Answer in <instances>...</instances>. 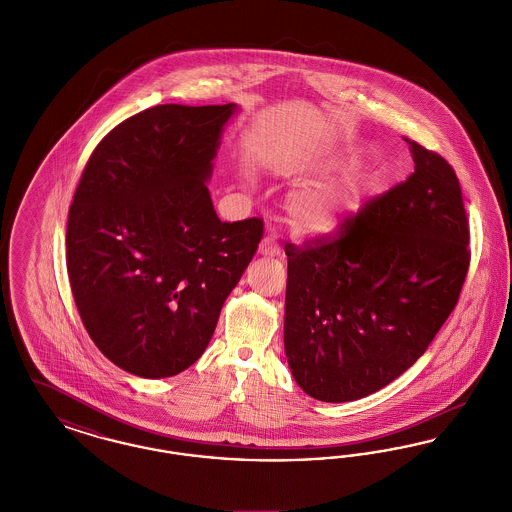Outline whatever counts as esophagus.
I'll return each instance as SVG.
<instances>
[{
	"instance_id": "1",
	"label": "esophagus",
	"mask_w": 512,
	"mask_h": 512,
	"mask_svg": "<svg viewBox=\"0 0 512 512\" xmlns=\"http://www.w3.org/2000/svg\"><path fill=\"white\" fill-rule=\"evenodd\" d=\"M259 251H261L263 255H268V257H276V255L282 253V247L278 244V238L270 234L267 238H263V242L259 245Z\"/></svg>"
}]
</instances>
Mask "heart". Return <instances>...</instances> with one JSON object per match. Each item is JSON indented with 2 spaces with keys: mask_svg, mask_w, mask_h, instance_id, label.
I'll return each mask as SVG.
<instances>
[{
  "mask_svg": "<svg viewBox=\"0 0 512 512\" xmlns=\"http://www.w3.org/2000/svg\"><path fill=\"white\" fill-rule=\"evenodd\" d=\"M357 161L353 157H338L324 165L326 171H353ZM372 188L359 174H345L340 180L295 195L290 203V220L301 234H330L353 217L366 201Z\"/></svg>",
  "mask_w": 512,
  "mask_h": 512,
  "instance_id": "heart-1",
  "label": "heart"
}]
</instances>
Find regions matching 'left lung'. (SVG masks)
Listing matches in <instances>:
<instances>
[{
  "mask_svg": "<svg viewBox=\"0 0 512 512\" xmlns=\"http://www.w3.org/2000/svg\"><path fill=\"white\" fill-rule=\"evenodd\" d=\"M414 172L336 232L286 244L284 347L295 382L326 403L382 390L455 309L470 228L453 167L405 138Z\"/></svg>",
  "mask_w": 512,
  "mask_h": 512,
  "instance_id": "1",
  "label": "left lung"
}]
</instances>
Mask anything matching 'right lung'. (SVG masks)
<instances>
[{
    "instance_id": "add662e5",
    "label": "right lung",
    "mask_w": 512,
    "mask_h": 512,
    "mask_svg": "<svg viewBox=\"0 0 512 512\" xmlns=\"http://www.w3.org/2000/svg\"><path fill=\"white\" fill-rule=\"evenodd\" d=\"M234 111L146 109L99 142L76 186L74 303L99 351L130 374L167 378L194 365L263 238L259 217L222 222L207 190Z\"/></svg>"
}]
</instances>
